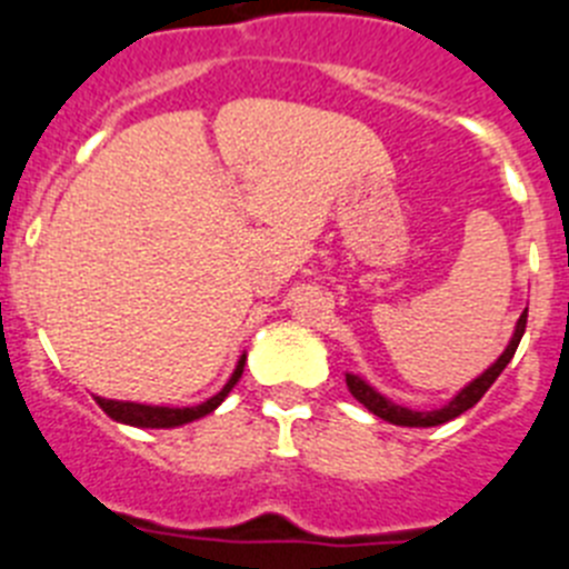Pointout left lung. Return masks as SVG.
Returning a JSON list of instances; mask_svg holds the SVG:
<instances>
[{
	"instance_id": "1",
	"label": "left lung",
	"mask_w": 569,
	"mask_h": 569,
	"mask_svg": "<svg viewBox=\"0 0 569 569\" xmlns=\"http://www.w3.org/2000/svg\"><path fill=\"white\" fill-rule=\"evenodd\" d=\"M525 328H527V310L521 313L519 325H516V333H512V341L507 345L505 353L499 356V361L492 367H487L485 373L479 376L476 381H470V385L461 390L459 396H456L450 405H445L441 410H430V413H419V410H407V407L401 405H393V401H387L385 396L376 393L373 387L365 385V381L359 379V376H350L347 373V387H350V393L356 396V399L361 401V405L370 410L373 416H379V419L390 421V425H401V427H436V425H445V421L456 419V416L467 413L476 401L481 399V396L490 390V385L501 376V370H505L507 365H510L512 353H516V347H519L521 336H525Z\"/></svg>"
}]
</instances>
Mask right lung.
I'll return each instance as SVG.
<instances>
[{"label": "right lung", "instance_id": "right-lung-1", "mask_svg": "<svg viewBox=\"0 0 569 569\" xmlns=\"http://www.w3.org/2000/svg\"><path fill=\"white\" fill-rule=\"evenodd\" d=\"M241 370H244V356L239 359L236 365L233 376H230L228 385L213 396V399L202 401V405L196 407H150V405H136V401H110L97 396V405L102 407L104 413L116 421H124V425H133V427H179V425H188L193 419H202V416L213 413L216 407L222 405L224 396L233 390L236 381L241 379Z\"/></svg>", "mask_w": 569, "mask_h": 569}]
</instances>
